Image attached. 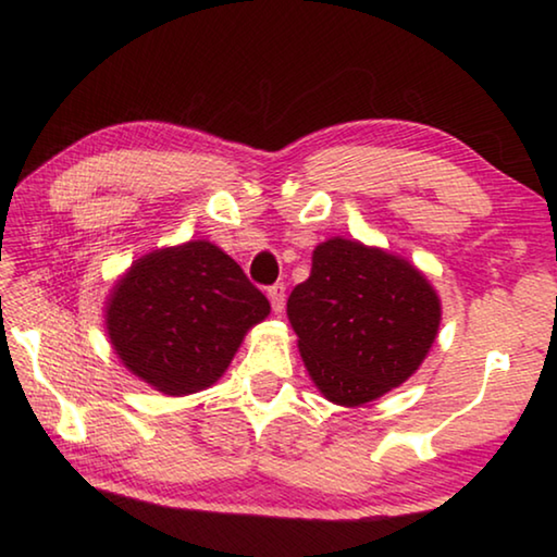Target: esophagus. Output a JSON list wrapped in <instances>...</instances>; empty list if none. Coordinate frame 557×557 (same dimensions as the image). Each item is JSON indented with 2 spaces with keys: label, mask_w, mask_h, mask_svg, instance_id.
<instances>
[{
  "label": "esophagus",
  "mask_w": 557,
  "mask_h": 557,
  "mask_svg": "<svg viewBox=\"0 0 557 557\" xmlns=\"http://www.w3.org/2000/svg\"><path fill=\"white\" fill-rule=\"evenodd\" d=\"M268 297H270L272 309H275V312H282V309H285V297H287L285 282H275V285L268 287Z\"/></svg>",
  "instance_id": "1"
}]
</instances>
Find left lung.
<instances>
[{
  "label": "left lung",
  "instance_id": "1",
  "mask_svg": "<svg viewBox=\"0 0 557 557\" xmlns=\"http://www.w3.org/2000/svg\"><path fill=\"white\" fill-rule=\"evenodd\" d=\"M287 317L309 379L346 408L398 388L435 344L442 305L408 260L346 238L319 243Z\"/></svg>",
  "mask_w": 557,
  "mask_h": 557
}]
</instances>
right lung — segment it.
Instances as JSON below:
<instances>
[{
    "mask_svg": "<svg viewBox=\"0 0 557 557\" xmlns=\"http://www.w3.org/2000/svg\"><path fill=\"white\" fill-rule=\"evenodd\" d=\"M270 301L238 262L188 240L132 262L110 292L106 326L122 366L164 395L209 388Z\"/></svg>",
    "mask_w": 557,
    "mask_h": 557,
    "instance_id": "1",
    "label": "right lung"
}]
</instances>
